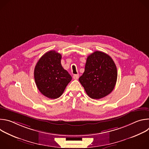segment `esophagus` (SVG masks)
Returning a JSON list of instances; mask_svg holds the SVG:
<instances>
[{"mask_svg":"<svg viewBox=\"0 0 149 149\" xmlns=\"http://www.w3.org/2000/svg\"><path fill=\"white\" fill-rule=\"evenodd\" d=\"M78 78H79V74H74L73 75V78L74 79H78Z\"/></svg>","mask_w":149,"mask_h":149,"instance_id":"obj_1","label":"esophagus"}]
</instances>
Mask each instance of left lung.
<instances>
[{
  "label": "left lung",
  "mask_w": 149,
  "mask_h": 149,
  "mask_svg": "<svg viewBox=\"0 0 149 149\" xmlns=\"http://www.w3.org/2000/svg\"><path fill=\"white\" fill-rule=\"evenodd\" d=\"M117 78V67L113 59L104 52L95 51L87 57L79 81L90 98L100 99L111 93Z\"/></svg>",
  "instance_id": "8db88e82"
}]
</instances>
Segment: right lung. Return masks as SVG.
Segmentation results:
<instances>
[{"mask_svg":"<svg viewBox=\"0 0 149 149\" xmlns=\"http://www.w3.org/2000/svg\"><path fill=\"white\" fill-rule=\"evenodd\" d=\"M61 58L60 54L50 51L42 56L35 67L34 78L37 88L51 99L59 98L72 79L61 65Z\"/></svg>","mask_w":149,"mask_h":149,"instance_id":"add662e5","label":"right lung"}]
</instances>
